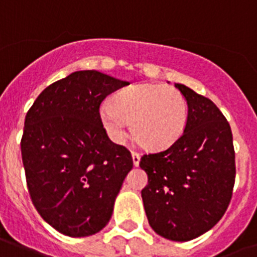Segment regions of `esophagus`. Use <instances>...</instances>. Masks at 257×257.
Wrapping results in <instances>:
<instances>
[{
	"label": "esophagus",
	"instance_id": "1",
	"mask_svg": "<svg viewBox=\"0 0 257 257\" xmlns=\"http://www.w3.org/2000/svg\"><path fill=\"white\" fill-rule=\"evenodd\" d=\"M132 159H133V164L136 165V167L140 164V153L132 151Z\"/></svg>",
	"mask_w": 257,
	"mask_h": 257
}]
</instances>
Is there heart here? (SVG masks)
<instances>
[{"mask_svg": "<svg viewBox=\"0 0 257 257\" xmlns=\"http://www.w3.org/2000/svg\"><path fill=\"white\" fill-rule=\"evenodd\" d=\"M101 121L114 141L126 135V122L135 139L148 149H164L183 135L188 121V102L172 85L136 84L114 93L101 109Z\"/></svg>", "mask_w": 257, "mask_h": 257, "instance_id": "b5f03b06", "label": "heart"}]
</instances>
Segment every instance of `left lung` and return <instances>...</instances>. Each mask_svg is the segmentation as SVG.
<instances>
[{
  "label": "left lung",
  "mask_w": 257,
  "mask_h": 257,
  "mask_svg": "<svg viewBox=\"0 0 257 257\" xmlns=\"http://www.w3.org/2000/svg\"><path fill=\"white\" fill-rule=\"evenodd\" d=\"M175 86L187 98V125L169 148L143 155L148 185L141 197L157 235L188 241L215 227L227 211L235 185V149L220 109L191 88Z\"/></svg>",
  "instance_id": "1"
}]
</instances>
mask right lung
Wrapping results in <instances>:
<instances>
[{
  "instance_id": "1",
  "label": "right lung",
  "mask_w": 257,
  "mask_h": 257,
  "mask_svg": "<svg viewBox=\"0 0 257 257\" xmlns=\"http://www.w3.org/2000/svg\"><path fill=\"white\" fill-rule=\"evenodd\" d=\"M125 85L97 70L74 72L44 89L26 113L28 191L42 219L62 235L101 231L132 169L131 152L110 141L100 116L101 102Z\"/></svg>"
}]
</instances>
